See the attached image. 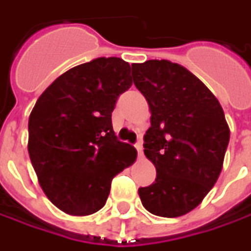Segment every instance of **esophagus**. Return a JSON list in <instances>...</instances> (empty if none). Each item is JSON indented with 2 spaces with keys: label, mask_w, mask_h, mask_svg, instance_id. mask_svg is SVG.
Segmentation results:
<instances>
[{
  "label": "esophagus",
  "mask_w": 251,
  "mask_h": 251,
  "mask_svg": "<svg viewBox=\"0 0 251 251\" xmlns=\"http://www.w3.org/2000/svg\"><path fill=\"white\" fill-rule=\"evenodd\" d=\"M135 148H137V151H138V155H142V142L141 141H137L135 142Z\"/></svg>",
  "instance_id": "34e87169"
}]
</instances>
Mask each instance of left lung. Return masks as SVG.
<instances>
[{"instance_id":"8db88e82","label":"left lung","mask_w":251,"mask_h":251,"mask_svg":"<svg viewBox=\"0 0 251 251\" xmlns=\"http://www.w3.org/2000/svg\"><path fill=\"white\" fill-rule=\"evenodd\" d=\"M134 85L150 104L144 153L156 178L138 188L141 202L158 217L184 215L217 183L229 144L218 99L187 68L168 60L134 64Z\"/></svg>"}]
</instances>
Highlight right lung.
Returning <instances> with one entry per match:
<instances>
[{"label": "right lung", "mask_w": 251, "mask_h": 251, "mask_svg": "<svg viewBox=\"0 0 251 251\" xmlns=\"http://www.w3.org/2000/svg\"><path fill=\"white\" fill-rule=\"evenodd\" d=\"M131 85L130 64L99 57L64 73L36 101L29 156L44 194L64 212L91 215L104 207L113 177L137 158L111 124L116 101Z\"/></svg>", "instance_id": "right-lung-1"}]
</instances>
